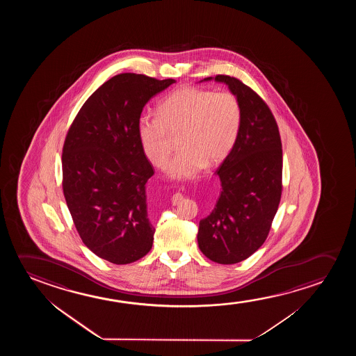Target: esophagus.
Segmentation results:
<instances>
[{"label":"esophagus","instance_id":"esophagus-1","mask_svg":"<svg viewBox=\"0 0 356 356\" xmlns=\"http://www.w3.org/2000/svg\"><path fill=\"white\" fill-rule=\"evenodd\" d=\"M181 200H182V195H181V193H175V195H172V198H171L174 204L179 203Z\"/></svg>","mask_w":356,"mask_h":356}]
</instances>
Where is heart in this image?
Instances as JSON below:
<instances>
[{
    "label": "heart",
    "instance_id": "heart-1",
    "mask_svg": "<svg viewBox=\"0 0 356 356\" xmlns=\"http://www.w3.org/2000/svg\"><path fill=\"white\" fill-rule=\"evenodd\" d=\"M158 115L143 114L137 122L142 151L153 165L164 169L172 152L170 135H179L180 152L168 175L190 179L229 154L238 136L242 108L234 93L184 88L159 104Z\"/></svg>",
    "mask_w": 356,
    "mask_h": 356
}]
</instances>
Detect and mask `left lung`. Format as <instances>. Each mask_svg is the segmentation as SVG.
Listing matches in <instances>:
<instances>
[{
  "mask_svg": "<svg viewBox=\"0 0 356 356\" xmlns=\"http://www.w3.org/2000/svg\"><path fill=\"white\" fill-rule=\"evenodd\" d=\"M238 99L242 122L229 156L215 175L221 192L200 221V252L218 264H236L255 253L268 237L282 192V145L266 103L238 79L216 75Z\"/></svg>",
  "mask_w": 356,
  "mask_h": 356,
  "instance_id": "obj_1",
  "label": "left lung"
}]
</instances>
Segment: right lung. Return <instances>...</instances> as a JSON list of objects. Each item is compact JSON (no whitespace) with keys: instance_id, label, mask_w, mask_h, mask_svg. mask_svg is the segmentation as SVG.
Wrapping results in <instances>:
<instances>
[{"instance_id":"obj_1","label":"right lung","mask_w":356,"mask_h":356,"mask_svg":"<svg viewBox=\"0 0 356 356\" xmlns=\"http://www.w3.org/2000/svg\"><path fill=\"white\" fill-rule=\"evenodd\" d=\"M174 79L119 74L83 103L64 142L63 192L83 244L117 265L134 263L152 248L146 184L154 171L142 151V109Z\"/></svg>"}]
</instances>
